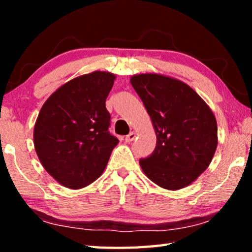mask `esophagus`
Returning <instances> with one entry per match:
<instances>
[{
	"mask_svg": "<svg viewBox=\"0 0 252 252\" xmlns=\"http://www.w3.org/2000/svg\"><path fill=\"white\" fill-rule=\"evenodd\" d=\"M135 136H136V133H135V132L132 131L130 134H127V135L126 136V142H131V141H133V140L135 139Z\"/></svg>",
	"mask_w": 252,
	"mask_h": 252,
	"instance_id": "1",
	"label": "esophagus"
}]
</instances>
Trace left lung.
<instances>
[{
    "label": "left lung",
    "instance_id": "obj_1",
    "mask_svg": "<svg viewBox=\"0 0 252 252\" xmlns=\"http://www.w3.org/2000/svg\"><path fill=\"white\" fill-rule=\"evenodd\" d=\"M157 134L150 157L140 160L144 174L163 189L191 185L210 164L218 146L212 110L182 81L158 73L131 76Z\"/></svg>",
    "mask_w": 252,
    "mask_h": 252
}]
</instances>
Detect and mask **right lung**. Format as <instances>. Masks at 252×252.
I'll list each match as a JSON object with an SVG mask.
<instances>
[{"instance_id": "1", "label": "right lung", "mask_w": 252, "mask_h": 252, "mask_svg": "<svg viewBox=\"0 0 252 252\" xmlns=\"http://www.w3.org/2000/svg\"><path fill=\"white\" fill-rule=\"evenodd\" d=\"M116 75L94 71L61 85L40 110L34 148L45 171L63 187L81 189L94 182L119 143L108 131L105 100Z\"/></svg>"}]
</instances>
